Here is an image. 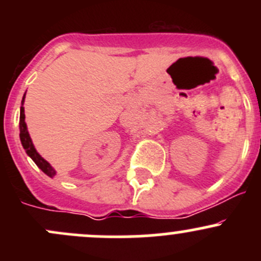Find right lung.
I'll return each instance as SVG.
<instances>
[{
	"label": "right lung",
	"mask_w": 261,
	"mask_h": 261,
	"mask_svg": "<svg viewBox=\"0 0 261 261\" xmlns=\"http://www.w3.org/2000/svg\"><path fill=\"white\" fill-rule=\"evenodd\" d=\"M25 94H23L22 101H21L22 106L20 107V140H21V144H22L26 154H28L29 156L34 160V163H35V164L38 165V167L40 168V169L43 170V172L45 173L48 177L53 178L55 174H57V172H55L54 168H53L51 165H50L49 163L46 162V160L44 159V158L41 156L38 151H36L35 146H34V144H33V140H31L30 135H29L28 126H26V122H25V110H23Z\"/></svg>",
	"instance_id": "1"
}]
</instances>
